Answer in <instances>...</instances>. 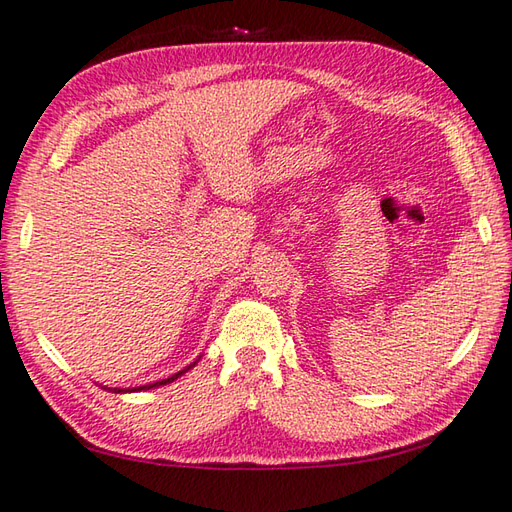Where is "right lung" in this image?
<instances>
[{
  "label": "right lung",
  "instance_id": "add662e5",
  "mask_svg": "<svg viewBox=\"0 0 512 512\" xmlns=\"http://www.w3.org/2000/svg\"><path fill=\"white\" fill-rule=\"evenodd\" d=\"M198 360H201V356H198ZM198 360H194L190 367H185L183 371H179V373H174V375H170V378H165V380H159V382H152V384H143V387H132V389H112L114 393H134V391H150V389H156V387H163V384H170V382H174L176 378H181V375L185 373V371H190L194 364L198 362ZM103 389H108V387H103Z\"/></svg>",
  "mask_w": 512,
  "mask_h": 512
}]
</instances>
